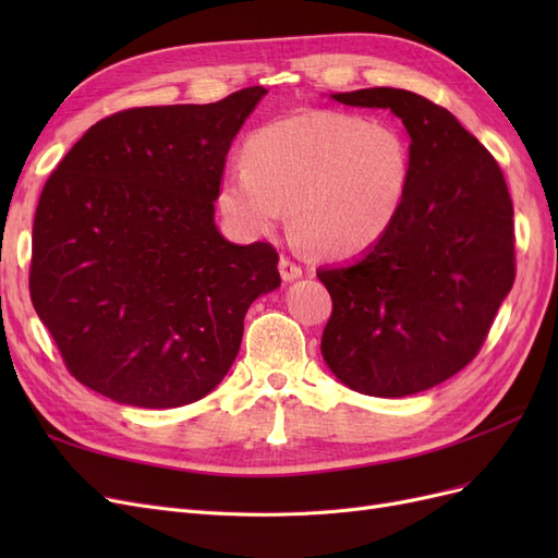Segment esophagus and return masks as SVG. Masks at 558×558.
Instances as JSON below:
<instances>
[{"instance_id":"34e87169","label":"esophagus","mask_w":558,"mask_h":558,"mask_svg":"<svg viewBox=\"0 0 558 558\" xmlns=\"http://www.w3.org/2000/svg\"><path fill=\"white\" fill-rule=\"evenodd\" d=\"M279 272H281V279H283V281H295V279L302 277V267L295 265L291 258L281 256V258H279Z\"/></svg>"}]
</instances>
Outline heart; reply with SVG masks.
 Masks as SVG:
<instances>
[{"mask_svg":"<svg viewBox=\"0 0 558 558\" xmlns=\"http://www.w3.org/2000/svg\"><path fill=\"white\" fill-rule=\"evenodd\" d=\"M244 167L218 181V209L244 238H265L291 207L300 244L356 256L393 228L412 183L402 130L359 113L305 111L248 134Z\"/></svg>","mask_w":558,"mask_h":558,"instance_id":"obj_1","label":"heart"}]
</instances>
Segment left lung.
I'll list each match as a JSON object with an SVG mask.
<instances>
[{"instance_id": "obj_1", "label": "left lung", "mask_w": 558, "mask_h": 558, "mask_svg": "<svg viewBox=\"0 0 558 558\" xmlns=\"http://www.w3.org/2000/svg\"><path fill=\"white\" fill-rule=\"evenodd\" d=\"M391 109L410 134L412 183L393 228L316 277L332 298L320 353L365 396L402 398L463 369L514 283V209L494 156L430 99L400 88L337 93Z\"/></svg>"}]
</instances>
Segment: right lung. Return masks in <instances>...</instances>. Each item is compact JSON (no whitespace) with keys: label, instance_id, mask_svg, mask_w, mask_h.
<instances>
[{"label":"right lung","instance_id":"1","mask_svg":"<svg viewBox=\"0 0 558 558\" xmlns=\"http://www.w3.org/2000/svg\"><path fill=\"white\" fill-rule=\"evenodd\" d=\"M265 93L118 111L48 177L29 295L83 386L165 410L228 375L251 302L281 283L272 244H232L214 223L230 144Z\"/></svg>","mask_w":558,"mask_h":558}]
</instances>
